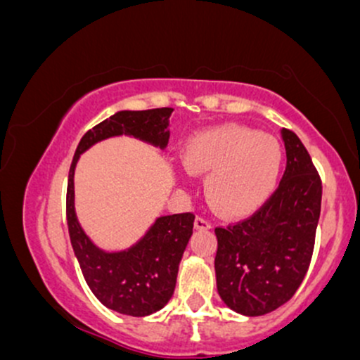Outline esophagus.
<instances>
[{"label":"esophagus","mask_w":360,"mask_h":360,"mask_svg":"<svg viewBox=\"0 0 360 360\" xmlns=\"http://www.w3.org/2000/svg\"><path fill=\"white\" fill-rule=\"evenodd\" d=\"M194 229H196V230H208V229H212V223H210L203 217H196V220H194Z\"/></svg>","instance_id":"esophagus-1"}]
</instances>
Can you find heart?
Here are the masks:
<instances>
[{"label":"heart","mask_w":360,"mask_h":360,"mask_svg":"<svg viewBox=\"0 0 360 360\" xmlns=\"http://www.w3.org/2000/svg\"><path fill=\"white\" fill-rule=\"evenodd\" d=\"M283 146L274 135L242 125H220L193 135L181 150V164L205 176L208 205L223 217L257 210L278 184Z\"/></svg>","instance_id":"heart-1"}]
</instances>
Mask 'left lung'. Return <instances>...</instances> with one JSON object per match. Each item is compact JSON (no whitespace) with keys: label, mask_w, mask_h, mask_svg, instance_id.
Instances as JSON below:
<instances>
[{"label":"left lung","mask_w":360,"mask_h":360,"mask_svg":"<svg viewBox=\"0 0 360 360\" xmlns=\"http://www.w3.org/2000/svg\"><path fill=\"white\" fill-rule=\"evenodd\" d=\"M286 171L266 205L247 220L214 229L217 291L243 316L283 307L300 288L311 260L321 208V183L308 150L283 128Z\"/></svg>","instance_id":"obj_1"}]
</instances>
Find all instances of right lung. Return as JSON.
I'll use <instances>...</instances> for the list:
<instances>
[{
    "mask_svg": "<svg viewBox=\"0 0 360 360\" xmlns=\"http://www.w3.org/2000/svg\"><path fill=\"white\" fill-rule=\"evenodd\" d=\"M172 108L122 110L86 131L74 152L68 179V229L71 245L86 283L101 304L128 316L159 311L174 295L177 271L193 235V213L157 217L147 232L125 249L106 250L82 230L76 214L74 171L77 160L103 140L131 137L164 150L169 140Z\"/></svg>",
    "mask_w": 360,
    "mask_h": 360,
    "instance_id": "add662e5",
    "label": "right lung"
}]
</instances>
